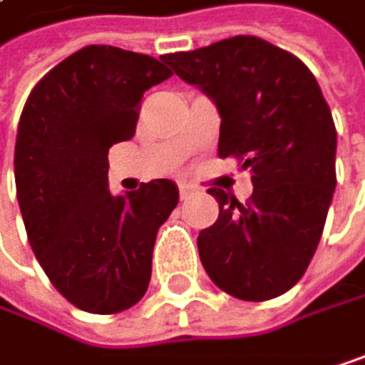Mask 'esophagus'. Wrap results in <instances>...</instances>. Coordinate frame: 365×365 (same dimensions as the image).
Listing matches in <instances>:
<instances>
[{
	"label": "esophagus",
	"instance_id": "34e87169",
	"mask_svg": "<svg viewBox=\"0 0 365 365\" xmlns=\"http://www.w3.org/2000/svg\"><path fill=\"white\" fill-rule=\"evenodd\" d=\"M192 192H195L192 186H188V184H179V197H181V199H188Z\"/></svg>",
	"mask_w": 365,
	"mask_h": 365
}]
</instances>
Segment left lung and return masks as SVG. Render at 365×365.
Here are the masks:
<instances>
[{
  "instance_id": "left-lung-1",
  "label": "left lung",
  "mask_w": 365,
  "mask_h": 365,
  "mask_svg": "<svg viewBox=\"0 0 365 365\" xmlns=\"http://www.w3.org/2000/svg\"><path fill=\"white\" fill-rule=\"evenodd\" d=\"M184 82L214 99L218 155L251 168L240 203L218 188V220L197 238L210 279L242 301H268L305 274L335 190L337 134L314 73L257 36L166 53Z\"/></svg>"
}]
</instances>
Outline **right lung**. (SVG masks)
<instances>
[{
  "instance_id": "1",
  "label": "right lung",
  "mask_w": 365,
  "mask_h": 365,
  "mask_svg": "<svg viewBox=\"0 0 365 365\" xmlns=\"http://www.w3.org/2000/svg\"><path fill=\"white\" fill-rule=\"evenodd\" d=\"M170 75L151 56L88 45L53 66L21 112L14 181L28 240L53 288L84 312H125L149 288L158 229L179 192L153 179L112 197L108 151L134 138L145 91Z\"/></svg>"
}]
</instances>
